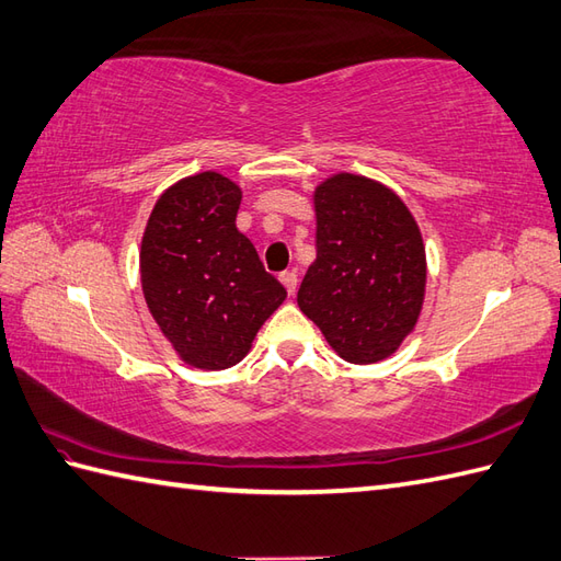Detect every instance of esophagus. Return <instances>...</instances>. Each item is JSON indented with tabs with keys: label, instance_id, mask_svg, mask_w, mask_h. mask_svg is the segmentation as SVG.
<instances>
[{
	"label": "esophagus",
	"instance_id": "obj_1",
	"mask_svg": "<svg viewBox=\"0 0 561 561\" xmlns=\"http://www.w3.org/2000/svg\"><path fill=\"white\" fill-rule=\"evenodd\" d=\"M279 282L284 284V289H286V294H289V296H294V291H296V284H298V277H296V272H282V275H279Z\"/></svg>",
	"mask_w": 561,
	"mask_h": 561
}]
</instances>
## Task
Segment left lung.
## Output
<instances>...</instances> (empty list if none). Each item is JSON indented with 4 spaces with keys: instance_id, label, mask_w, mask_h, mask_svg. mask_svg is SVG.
<instances>
[{
    "instance_id": "left-lung-1",
    "label": "left lung",
    "mask_w": 561,
    "mask_h": 561,
    "mask_svg": "<svg viewBox=\"0 0 561 561\" xmlns=\"http://www.w3.org/2000/svg\"><path fill=\"white\" fill-rule=\"evenodd\" d=\"M316 245L298 308L356 366L385 360L415 330L427 260L419 221L380 181L340 172L312 191Z\"/></svg>"
}]
</instances>
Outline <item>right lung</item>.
<instances>
[{
  "mask_svg": "<svg viewBox=\"0 0 561 561\" xmlns=\"http://www.w3.org/2000/svg\"><path fill=\"white\" fill-rule=\"evenodd\" d=\"M241 186L219 172L162 191L140 241V286L152 320L186 366L225 370L249 354L286 298L237 229Z\"/></svg>",
  "mask_w": 561,
  "mask_h": 561,
  "instance_id": "1",
  "label": "right lung"
}]
</instances>
